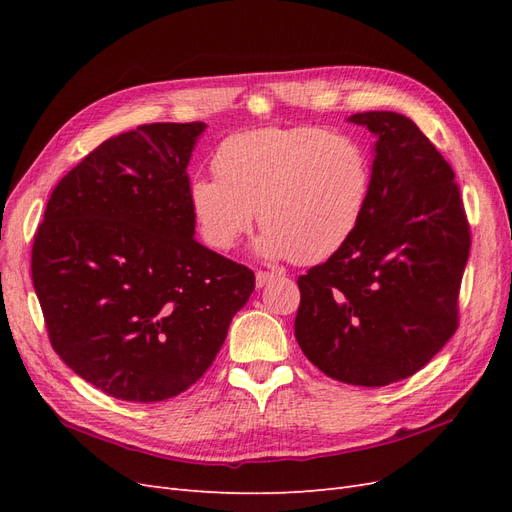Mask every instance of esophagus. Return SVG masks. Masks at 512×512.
Instances as JSON below:
<instances>
[{"label": "esophagus", "instance_id": "obj_1", "mask_svg": "<svg viewBox=\"0 0 512 512\" xmlns=\"http://www.w3.org/2000/svg\"><path fill=\"white\" fill-rule=\"evenodd\" d=\"M273 280H275L273 273H267V271H258V273H256V286H258V288H265V286L271 284Z\"/></svg>", "mask_w": 512, "mask_h": 512}]
</instances>
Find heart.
<instances>
[{
    "label": "heart",
    "mask_w": 512,
    "mask_h": 512,
    "mask_svg": "<svg viewBox=\"0 0 512 512\" xmlns=\"http://www.w3.org/2000/svg\"><path fill=\"white\" fill-rule=\"evenodd\" d=\"M213 170L218 177H192L188 200L200 237L220 252L239 243L258 209L256 252L314 265L352 239L371 196L363 145L316 126L230 134Z\"/></svg>",
    "instance_id": "b5f03b06"
}]
</instances>
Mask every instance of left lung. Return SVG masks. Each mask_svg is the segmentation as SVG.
<instances>
[{"instance_id": "8db88e82", "label": "left lung", "mask_w": 512, "mask_h": 512, "mask_svg": "<svg viewBox=\"0 0 512 512\" xmlns=\"http://www.w3.org/2000/svg\"><path fill=\"white\" fill-rule=\"evenodd\" d=\"M348 121L376 138L371 196L352 239L299 277L294 337L329 378L386 386L453 337L470 226L453 168L412 119L369 111Z\"/></svg>"}]
</instances>
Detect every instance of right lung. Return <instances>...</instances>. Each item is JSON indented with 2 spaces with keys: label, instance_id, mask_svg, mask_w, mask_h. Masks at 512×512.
<instances>
[{
  "label": "right lung",
  "instance_id": "obj_1",
  "mask_svg": "<svg viewBox=\"0 0 512 512\" xmlns=\"http://www.w3.org/2000/svg\"><path fill=\"white\" fill-rule=\"evenodd\" d=\"M205 123L108 138L57 183L32 277L55 352L123 401H164L205 374L254 273L194 239L188 164Z\"/></svg>",
  "mask_w": 512,
  "mask_h": 512
}]
</instances>
